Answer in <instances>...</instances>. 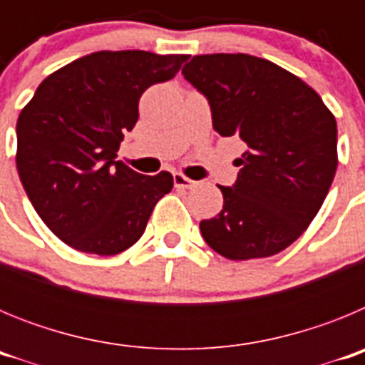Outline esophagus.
Listing matches in <instances>:
<instances>
[{"label":"esophagus","mask_w":365,"mask_h":365,"mask_svg":"<svg viewBox=\"0 0 365 365\" xmlns=\"http://www.w3.org/2000/svg\"><path fill=\"white\" fill-rule=\"evenodd\" d=\"M173 186L175 188H193L195 186V180L188 179L182 173H173Z\"/></svg>","instance_id":"esophagus-1"}]
</instances>
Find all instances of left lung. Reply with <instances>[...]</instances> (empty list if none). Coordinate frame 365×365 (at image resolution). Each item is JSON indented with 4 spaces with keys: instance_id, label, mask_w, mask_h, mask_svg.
Listing matches in <instances>:
<instances>
[{
    "instance_id": "8db88e82",
    "label": "left lung",
    "mask_w": 365,
    "mask_h": 365,
    "mask_svg": "<svg viewBox=\"0 0 365 365\" xmlns=\"http://www.w3.org/2000/svg\"><path fill=\"white\" fill-rule=\"evenodd\" d=\"M185 78L210 104L221 137L248 150L222 210L199 222L208 247L234 261L269 257L294 243L322 208L338 166L336 120L307 83L250 54H199Z\"/></svg>"
}]
</instances>
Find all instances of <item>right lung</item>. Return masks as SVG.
I'll use <instances>...</instances> for the list:
<instances>
[{
    "instance_id": "1",
    "label": "right lung",
    "mask_w": 365,
    "mask_h": 365,
    "mask_svg": "<svg viewBox=\"0 0 365 365\" xmlns=\"http://www.w3.org/2000/svg\"><path fill=\"white\" fill-rule=\"evenodd\" d=\"M186 54L100 51L58 69L19 113V180L56 237L80 252L113 256L144 234L172 173L143 175L117 160L148 87L172 80Z\"/></svg>"
}]
</instances>
